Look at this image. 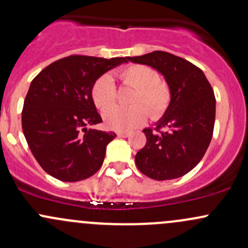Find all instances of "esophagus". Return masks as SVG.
Listing matches in <instances>:
<instances>
[{
  "mask_svg": "<svg viewBox=\"0 0 248 248\" xmlns=\"http://www.w3.org/2000/svg\"><path fill=\"white\" fill-rule=\"evenodd\" d=\"M116 134H118L119 138H128L129 137L128 132H118Z\"/></svg>",
  "mask_w": 248,
  "mask_h": 248,
  "instance_id": "obj_1",
  "label": "esophagus"
}]
</instances>
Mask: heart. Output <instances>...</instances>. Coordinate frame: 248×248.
Returning a JSON list of instances; mask_svg holds the SVG:
<instances>
[{"label": "heart", "instance_id": "obj_1", "mask_svg": "<svg viewBox=\"0 0 248 248\" xmlns=\"http://www.w3.org/2000/svg\"><path fill=\"white\" fill-rule=\"evenodd\" d=\"M118 78L126 87L134 88L130 95V107H111L118 93L113 78L103 74L94 81L91 99L99 110H105L103 121L109 129L126 132L142 126L148 116L159 120L167 113L172 103V89L166 81L159 78L154 68L133 63L118 72ZM110 108L109 110L108 108Z\"/></svg>", "mask_w": 248, "mask_h": 248}]
</instances>
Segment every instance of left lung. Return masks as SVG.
Listing matches in <instances>:
<instances>
[{
	"label": "left lung",
	"mask_w": 248,
	"mask_h": 248,
	"mask_svg": "<svg viewBox=\"0 0 248 248\" xmlns=\"http://www.w3.org/2000/svg\"><path fill=\"white\" fill-rule=\"evenodd\" d=\"M127 61L155 68L172 89V103L156 128L143 129L147 142L135 155L141 173L172 180L200 162L213 137L216 96L199 67L167 51L155 50Z\"/></svg>",
	"instance_id": "8db88e82"
}]
</instances>
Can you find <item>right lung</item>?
<instances>
[{
  "label": "right lung",
  "mask_w": 248,
  "mask_h": 248,
  "mask_svg": "<svg viewBox=\"0 0 248 248\" xmlns=\"http://www.w3.org/2000/svg\"><path fill=\"white\" fill-rule=\"evenodd\" d=\"M127 58L70 55L34 78L24 99L22 129L45 172L66 182L84 180L102 166L114 132L87 129L102 119L91 99L94 81Z\"/></svg>",
  "instance_id": "obj_1"
}]
</instances>
